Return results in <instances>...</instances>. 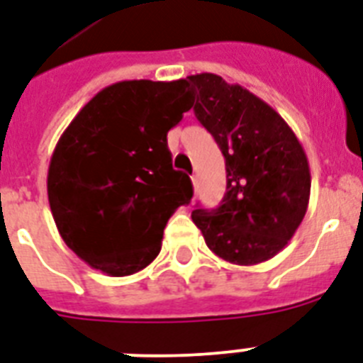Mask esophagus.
Returning a JSON list of instances; mask_svg holds the SVG:
<instances>
[{
	"label": "esophagus",
	"mask_w": 363,
	"mask_h": 363,
	"mask_svg": "<svg viewBox=\"0 0 363 363\" xmlns=\"http://www.w3.org/2000/svg\"><path fill=\"white\" fill-rule=\"evenodd\" d=\"M193 191H195V196L199 195V179L193 178Z\"/></svg>",
	"instance_id": "obj_1"
}]
</instances>
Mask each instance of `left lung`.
I'll list each match as a JSON object with an SVG mask.
<instances>
[{
  "instance_id": "8db88e82",
  "label": "left lung",
  "mask_w": 363,
  "mask_h": 363,
  "mask_svg": "<svg viewBox=\"0 0 363 363\" xmlns=\"http://www.w3.org/2000/svg\"><path fill=\"white\" fill-rule=\"evenodd\" d=\"M187 78L199 91L196 120L216 138L227 167L221 204L199 208L191 219L223 260L238 266L269 260L306 216L311 191L306 152L286 121L249 89L211 72Z\"/></svg>"
}]
</instances>
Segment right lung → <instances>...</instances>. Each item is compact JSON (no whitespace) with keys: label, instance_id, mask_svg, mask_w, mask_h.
Here are the masks:
<instances>
[{"label":"right lung","instance_id":"1","mask_svg":"<svg viewBox=\"0 0 363 363\" xmlns=\"http://www.w3.org/2000/svg\"><path fill=\"white\" fill-rule=\"evenodd\" d=\"M189 80H123L101 89L57 140L48 202L67 247L112 277L161 251L168 219L189 204V176L172 168L167 133L193 106Z\"/></svg>","mask_w":363,"mask_h":363}]
</instances>
